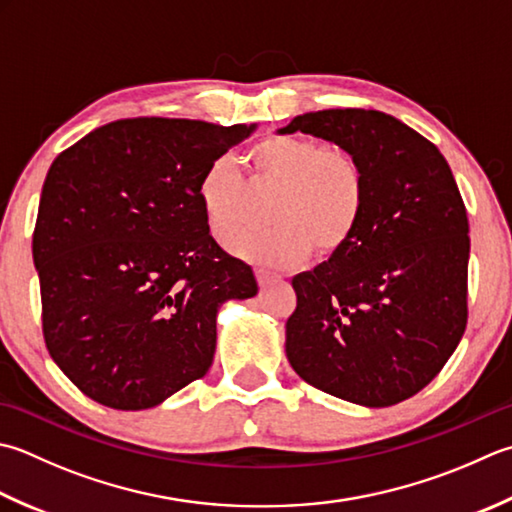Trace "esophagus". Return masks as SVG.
<instances>
[{"label":"esophagus","instance_id":"1","mask_svg":"<svg viewBox=\"0 0 512 512\" xmlns=\"http://www.w3.org/2000/svg\"><path fill=\"white\" fill-rule=\"evenodd\" d=\"M255 277H257V282H259V286H266V284H270V282H277V279H279V275H275V273H270V270H264V268H259V270H255Z\"/></svg>","mask_w":512,"mask_h":512}]
</instances>
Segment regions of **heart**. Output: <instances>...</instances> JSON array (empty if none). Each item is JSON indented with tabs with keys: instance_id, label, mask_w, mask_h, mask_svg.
I'll return each mask as SVG.
<instances>
[{
	"instance_id": "heart-1",
	"label": "heart",
	"mask_w": 512,
	"mask_h": 512,
	"mask_svg": "<svg viewBox=\"0 0 512 512\" xmlns=\"http://www.w3.org/2000/svg\"><path fill=\"white\" fill-rule=\"evenodd\" d=\"M248 182L235 164L217 157L197 184L204 222L219 244L235 246L257 228L255 197L275 195L270 233L248 239L239 253L266 266H295L310 257L337 255L355 237L366 208V170L342 146L270 135L250 146Z\"/></svg>"
}]
</instances>
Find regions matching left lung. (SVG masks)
I'll use <instances>...</instances> for the list:
<instances>
[{
	"mask_svg": "<svg viewBox=\"0 0 512 512\" xmlns=\"http://www.w3.org/2000/svg\"><path fill=\"white\" fill-rule=\"evenodd\" d=\"M277 133L348 148L368 184L348 246L293 277L288 362L346 402H404L433 382L466 330L470 239L453 170L435 144L379 110H317Z\"/></svg>",
	"mask_w": 512,
	"mask_h": 512,
	"instance_id": "left-lung-1",
	"label": "left lung"
}]
</instances>
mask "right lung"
<instances>
[{"label": "right lung", "mask_w": 512, "mask_h": 512, "mask_svg": "<svg viewBox=\"0 0 512 512\" xmlns=\"http://www.w3.org/2000/svg\"><path fill=\"white\" fill-rule=\"evenodd\" d=\"M257 124L117 119L66 148L39 197L33 262L53 362L117 410L162 404L213 364L217 313L257 295L208 233L197 184Z\"/></svg>", "instance_id": "1"}]
</instances>
